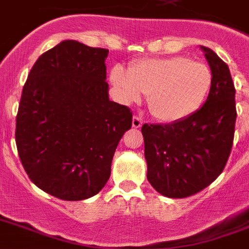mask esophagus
Returning a JSON list of instances; mask_svg holds the SVG:
<instances>
[{"label":"esophagus","instance_id":"obj_1","mask_svg":"<svg viewBox=\"0 0 249 249\" xmlns=\"http://www.w3.org/2000/svg\"><path fill=\"white\" fill-rule=\"evenodd\" d=\"M141 125H142V119H141L140 116H134V118H133V127L138 129V127H140Z\"/></svg>","mask_w":249,"mask_h":249}]
</instances>
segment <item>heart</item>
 <instances>
[{"instance_id": "heart-1", "label": "heart", "mask_w": 249, "mask_h": 249, "mask_svg": "<svg viewBox=\"0 0 249 249\" xmlns=\"http://www.w3.org/2000/svg\"><path fill=\"white\" fill-rule=\"evenodd\" d=\"M110 79L124 102H138L141 94H145L155 119L180 123L202 108L213 77L205 63L176 55L140 59L130 66L129 71L116 66Z\"/></svg>"}]
</instances>
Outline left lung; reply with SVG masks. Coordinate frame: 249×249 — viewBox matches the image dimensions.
Wrapping results in <instances>:
<instances>
[{
    "label": "left lung",
    "instance_id": "1",
    "mask_svg": "<svg viewBox=\"0 0 249 249\" xmlns=\"http://www.w3.org/2000/svg\"><path fill=\"white\" fill-rule=\"evenodd\" d=\"M201 49L213 77L202 108L183 122L141 127L147 180L170 198L192 196L213 182L233 145L236 89L230 69L212 49Z\"/></svg>",
    "mask_w": 249,
    "mask_h": 249
}]
</instances>
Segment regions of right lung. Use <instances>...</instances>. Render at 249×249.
Wrapping results in <instances>:
<instances>
[{"label":"right lung","mask_w":249,"mask_h":249,"mask_svg":"<svg viewBox=\"0 0 249 249\" xmlns=\"http://www.w3.org/2000/svg\"><path fill=\"white\" fill-rule=\"evenodd\" d=\"M109 51L63 41L38 58L22 90L16 144L28 178L66 201L97 195L133 114L109 99Z\"/></svg>","instance_id":"1"}]
</instances>
